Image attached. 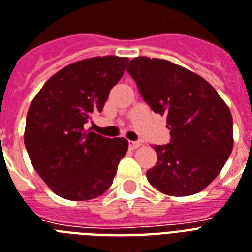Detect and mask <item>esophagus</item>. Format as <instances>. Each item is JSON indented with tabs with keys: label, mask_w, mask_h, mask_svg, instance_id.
Wrapping results in <instances>:
<instances>
[{
	"label": "esophagus",
	"mask_w": 252,
	"mask_h": 252,
	"mask_svg": "<svg viewBox=\"0 0 252 252\" xmlns=\"http://www.w3.org/2000/svg\"><path fill=\"white\" fill-rule=\"evenodd\" d=\"M139 147H141V143H140V141H129L130 149H137Z\"/></svg>",
	"instance_id": "obj_1"
}]
</instances>
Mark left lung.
I'll list each match as a JSON object with an SVG mask.
<instances>
[{"instance_id":"1","label":"left lung","mask_w":252,"mask_h":252,"mask_svg":"<svg viewBox=\"0 0 252 252\" xmlns=\"http://www.w3.org/2000/svg\"><path fill=\"white\" fill-rule=\"evenodd\" d=\"M126 71L152 111L166 116L172 140L155 145L157 162L149 184L174 197L209 186L233 151V116L209 82L193 71L157 58L137 57Z\"/></svg>"}]
</instances>
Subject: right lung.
I'll return each mask as SVG.
<instances>
[{
	"label": "right lung",
	"instance_id": "1",
	"mask_svg": "<svg viewBox=\"0 0 252 252\" xmlns=\"http://www.w3.org/2000/svg\"><path fill=\"white\" fill-rule=\"evenodd\" d=\"M128 61L105 55L71 63L43 84L29 107L25 147L35 172L62 198L94 199L112 185L128 141L103 137L84 124L101 112Z\"/></svg>",
	"mask_w": 252,
	"mask_h": 252
}]
</instances>
